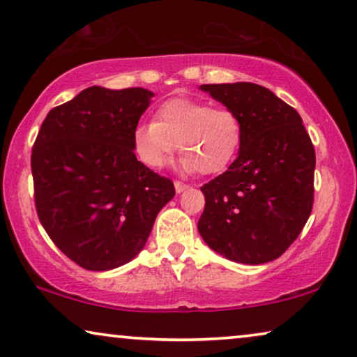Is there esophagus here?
<instances>
[{"label": "esophagus", "mask_w": 357, "mask_h": 357, "mask_svg": "<svg viewBox=\"0 0 357 357\" xmlns=\"http://www.w3.org/2000/svg\"><path fill=\"white\" fill-rule=\"evenodd\" d=\"M174 187H175V192H177V193H182V192H185V190L188 188V185H185L183 182H175V183H174Z\"/></svg>", "instance_id": "1"}]
</instances>
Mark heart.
Returning a JSON list of instances; mask_svg holds the SVG:
<instances>
[{
    "label": "heart",
    "instance_id": "b5f03b06",
    "mask_svg": "<svg viewBox=\"0 0 357 357\" xmlns=\"http://www.w3.org/2000/svg\"><path fill=\"white\" fill-rule=\"evenodd\" d=\"M243 126L236 112L213 109L206 102L175 97L162 102L154 121L133 130V151L149 169L167 162L175 149L183 153L177 169L183 174L224 172L238 153Z\"/></svg>",
    "mask_w": 357,
    "mask_h": 357
}]
</instances>
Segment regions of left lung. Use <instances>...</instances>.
Wrapping results in <instances>:
<instances>
[{
    "mask_svg": "<svg viewBox=\"0 0 357 357\" xmlns=\"http://www.w3.org/2000/svg\"><path fill=\"white\" fill-rule=\"evenodd\" d=\"M243 126L237 159L203 185L198 232L227 260L261 265L296 241L314 204L315 151L297 110L253 82L202 84Z\"/></svg>",
    "mask_w": 357,
    "mask_h": 357,
    "instance_id": "1",
    "label": "left lung"
}]
</instances>
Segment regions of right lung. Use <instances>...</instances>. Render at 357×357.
Returning a JSON list of instances; mask_svg holds the SVG:
<instances>
[{
  "label": "right lung",
  "instance_id": "right-lung-1",
  "mask_svg": "<svg viewBox=\"0 0 357 357\" xmlns=\"http://www.w3.org/2000/svg\"><path fill=\"white\" fill-rule=\"evenodd\" d=\"M154 92L92 86L48 112L32 149L38 219L68 258L109 271L143 250L172 180L136 159L133 130Z\"/></svg>",
  "mask_w": 357,
  "mask_h": 357
}]
</instances>
